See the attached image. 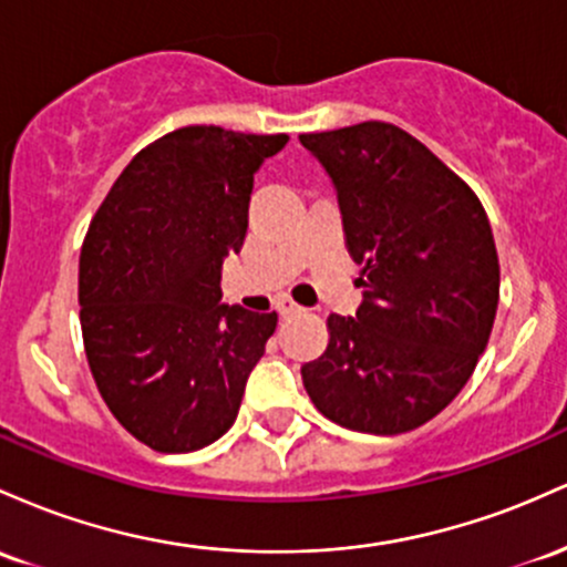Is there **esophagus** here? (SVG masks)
Returning <instances> with one entry per match:
<instances>
[{
	"instance_id": "1",
	"label": "esophagus",
	"mask_w": 567,
	"mask_h": 567,
	"mask_svg": "<svg viewBox=\"0 0 567 567\" xmlns=\"http://www.w3.org/2000/svg\"><path fill=\"white\" fill-rule=\"evenodd\" d=\"M278 313H281L284 318H289V316H297V313H302V308L297 302H291L289 297H284V300H278Z\"/></svg>"
}]
</instances>
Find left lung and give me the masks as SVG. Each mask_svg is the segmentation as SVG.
Here are the masks:
<instances>
[{
	"instance_id": "8db88e82",
	"label": "left lung",
	"mask_w": 567,
	"mask_h": 567,
	"mask_svg": "<svg viewBox=\"0 0 567 567\" xmlns=\"http://www.w3.org/2000/svg\"><path fill=\"white\" fill-rule=\"evenodd\" d=\"M337 189L346 246L364 265L355 316L327 318L302 367L323 417L393 436L439 415L472 378L498 310L501 267L474 189L391 123L302 133Z\"/></svg>"
}]
</instances>
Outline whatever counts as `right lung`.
<instances>
[{"instance_id":"add662e5","label":"right lung","mask_w":567,"mask_h":567,"mask_svg":"<svg viewBox=\"0 0 567 567\" xmlns=\"http://www.w3.org/2000/svg\"><path fill=\"white\" fill-rule=\"evenodd\" d=\"M286 133L187 125L144 146L112 184L80 254V323L101 399L157 453L225 434L278 316L221 300L244 246L254 174Z\"/></svg>"}]
</instances>
